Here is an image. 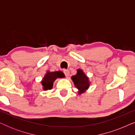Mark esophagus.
<instances>
[{
  "label": "esophagus",
  "instance_id": "1",
  "mask_svg": "<svg viewBox=\"0 0 135 135\" xmlns=\"http://www.w3.org/2000/svg\"><path fill=\"white\" fill-rule=\"evenodd\" d=\"M63 72H64V73L65 74V75H66V77H68L69 75V70H68V69H63Z\"/></svg>",
  "mask_w": 135,
  "mask_h": 135
}]
</instances>
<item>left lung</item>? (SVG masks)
I'll list each match as a JSON object with an SVG mask.
<instances>
[{
  "label": "left lung",
  "instance_id": "8db88e82",
  "mask_svg": "<svg viewBox=\"0 0 135 135\" xmlns=\"http://www.w3.org/2000/svg\"><path fill=\"white\" fill-rule=\"evenodd\" d=\"M71 79L73 81L75 88L78 90L77 92L79 95H81L86 92V90L89 88L91 84L89 77L81 69H77L76 74L73 75L71 77Z\"/></svg>",
  "mask_w": 135,
  "mask_h": 135
}]
</instances>
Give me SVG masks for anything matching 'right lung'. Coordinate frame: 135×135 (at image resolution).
<instances>
[{"instance_id": "add662e5", "label": "right lung", "mask_w": 135, "mask_h": 135, "mask_svg": "<svg viewBox=\"0 0 135 135\" xmlns=\"http://www.w3.org/2000/svg\"><path fill=\"white\" fill-rule=\"evenodd\" d=\"M62 78H65V75L62 71H58L50 72V71H47L44 75V78H42V80L40 82L42 85V88L45 91L51 90L53 88V82L57 79Z\"/></svg>"}]
</instances>
